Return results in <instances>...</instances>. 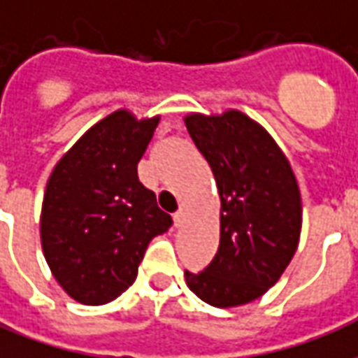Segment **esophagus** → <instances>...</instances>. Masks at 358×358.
<instances>
[{
  "label": "esophagus",
  "mask_w": 358,
  "mask_h": 358,
  "mask_svg": "<svg viewBox=\"0 0 358 358\" xmlns=\"http://www.w3.org/2000/svg\"><path fill=\"white\" fill-rule=\"evenodd\" d=\"M184 220H186V210L178 209L174 213V226H182L184 224Z\"/></svg>",
  "instance_id": "esophagus-1"
}]
</instances>
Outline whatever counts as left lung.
I'll list each match as a JSON object with an SVG mask.
<instances>
[{
  "label": "left lung",
  "mask_w": 358,
  "mask_h": 358,
  "mask_svg": "<svg viewBox=\"0 0 358 358\" xmlns=\"http://www.w3.org/2000/svg\"><path fill=\"white\" fill-rule=\"evenodd\" d=\"M186 128L217 180L220 243L189 289L213 307H236L276 284L295 255L301 194L285 155L263 126L240 110L187 115Z\"/></svg>",
  "instance_id": "1"
}]
</instances>
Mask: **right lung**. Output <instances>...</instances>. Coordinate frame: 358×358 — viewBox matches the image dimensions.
I'll use <instances>...</instances> for the list:
<instances>
[{"mask_svg":"<svg viewBox=\"0 0 358 358\" xmlns=\"http://www.w3.org/2000/svg\"><path fill=\"white\" fill-rule=\"evenodd\" d=\"M159 117L120 109L92 126L55 164L42 205V249L59 285L84 305H105L138 276L149 241L172 226L138 163Z\"/></svg>","mask_w":358,"mask_h":358,"instance_id":"add662e5","label":"right lung"}]
</instances>
